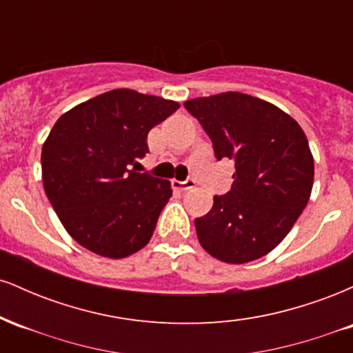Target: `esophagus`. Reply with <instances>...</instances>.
Returning <instances> with one entry per match:
<instances>
[{"mask_svg": "<svg viewBox=\"0 0 353 353\" xmlns=\"http://www.w3.org/2000/svg\"><path fill=\"white\" fill-rule=\"evenodd\" d=\"M194 185H196V182H194L192 179H188V181H174V188L179 189V190H189L192 189Z\"/></svg>", "mask_w": 353, "mask_h": 353, "instance_id": "1", "label": "esophagus"}]
</instances>
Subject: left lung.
I'll return each instance as SVG.
<instances>
[{
	"mask_svg": "<svg viewBox=\"0 0 353 353\" xmlns=\"http://www.w3.org/2000/svg\"><path fill=\"white\" fill-rule=\"evenodd\" d=\"M184 108L199 121L219 161L236 163L232 188L194 221L205 252L245 264L274 250L294 228L314 185V157L294 117L244 92L196 98Z\"/></svg>",
	"mask_w": 353,
	"mask_h": 353,
	"instance_id": "obj_1",
	"label": "left lung"
}]
</instances>
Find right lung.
<instances>
[{"label": "right lung", "mask_w": 353, "mask_h": 353, "mask_svg": "<svg viewBox=\"0 0 353 353\" xmlns=\"http://www.w3.org/2000/svg\"><path fill=\"white\" fill-rule=\"evenodd\" d=\"M179 103L112 89L64 112L43 144V185L68 234L91 252L124 259L151 241L171 182L136 172L148 132Z\"/></svg>", "instance_id": "add662e5"}]
</instances>
